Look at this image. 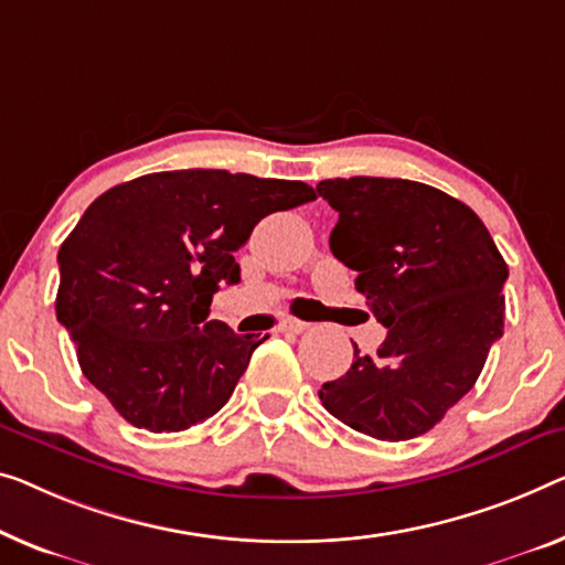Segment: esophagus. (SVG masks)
Wrapping results in <instances>:
<instances>
[{
  "mask_svg": "<svg viewBox=\"0 0 565 565\" xmlns=\"http://www.w3.org/2000/svg\"><path fill=\"white\" fill-rule=\"evenodd\" d=\"M279 330L281 332H294V334H301L305 330H309V322H301L297 317H284L279 322Z\"/></svg>",
  "mask_w": 565,
  "mask_h": 565,
  "instance_id": "obj_1",
  "label": "esophagus"
}]
</instances>
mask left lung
Returning a JSON list of instances; mask_svg holds the SVG:
<instances>
[{"label": "left lung", "instance_id": "1", "mask_svg": "<svg viewBox=\"0 0 565 565\" xmlns=\"http://www.w3.org/2000/svg\"><path fill=\"white\" fill-rule=\"evenodd\" d=\"M317 192L340 213L334 258L388 330L375 355L355 344L319 401L373 439H414L465 398L502 337L508 264L475 210L431 184L337 177Z\"/></svg>", "mask_w": 565, "mask_h": 565}]
</instances>
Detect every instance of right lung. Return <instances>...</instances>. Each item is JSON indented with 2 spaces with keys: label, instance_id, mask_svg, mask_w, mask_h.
<instances>
[{
  "label": "right lung",
  "instance_id": "obj_1",
  "mask_svg": "<svg viewBox=\"0 0 565 565\" xmlns=\"http://www.w3.org/2000/svg\"><path fill=\"white\" fill-rule=\"evenodd\" d=\"M299 180L177 170L116 184L57 250L55 315L83 375L131 426L184 431L217 414L260 342L207 319L260 217L315 200Z\"/></svg>",
  "mask_w": 565,
  "mask_h": 565
}]
</instances>
